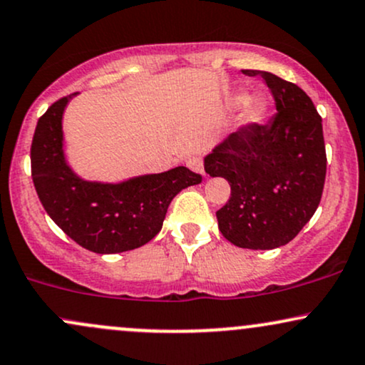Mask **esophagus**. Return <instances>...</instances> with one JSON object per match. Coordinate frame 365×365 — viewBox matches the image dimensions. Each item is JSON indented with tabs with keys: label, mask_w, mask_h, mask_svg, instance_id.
I'll return each mask as SVG.
<instances>
[{
	"label": "esophagus",
	"mask_w": 365,
	"mask_h": 365,
	"mask_svg": "<svg viewBox=\"0 0 365 365\" xmlns=\"http://www.w3.org/2000/svg\"><path fill=\"white\" fill-rule=\"evenodd\" d=\"M187 166H188V168H190L192 171H195V173L206 175V173H204V161H202V158H200V156H192V158H188Z\"/></svg>",
	"instance_id": "34e87169"
}]
</instances>
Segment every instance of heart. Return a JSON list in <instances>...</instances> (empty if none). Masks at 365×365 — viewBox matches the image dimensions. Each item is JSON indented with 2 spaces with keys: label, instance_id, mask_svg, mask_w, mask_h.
<instances>
[{
  "label": "heart",
  "instance_id": "1",
  "mask_svg": "<svg viewBox=\"0 0 365 365\" xmlns=\"http://www.w3.org/2000/svg\"><path fill=\"white\" fill-rule=\"evenodd\" d=\"M257 111H259V103L257 101H247V106H245L247 118H254V116L257 115Z\"/></svg>",
  "mask_w": 365,
  "mask_h": 365
}]
</instances>
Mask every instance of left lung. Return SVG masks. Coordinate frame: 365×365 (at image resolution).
Segmentation results:
<instances>
[{
    "label": "left lung",
    "mask_w": 365,
    "mask_h": 365,
    "mask_svg": "<svg viewBox=\"0 0 365 365\" xmlns=\"http://www.w3.org/2000/svg\"><path fill=\"white\" fill-rule=\"evenodd\" d=\"M242 72L262 78L276 113L264 125H242L204 159V170L232 187L216 211L226 240L242 249L269 250L299 235L319 206L324 135L319 113L299 86L269 72Z\"/></svg>",
    "instance_id": "8db88e82"
}]
</instances>
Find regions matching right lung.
<instances>
[{
  "instance_id": "right-lung-1",
  "label": "right lung",
  "mask_w": 365,
  "mask_h": 365,
  "mask_svg": "<svg viewBox=\"0 0 365 365\" xmlns=\"http://www.w3.org/2000/svg\"><path fill=\"white\" fill-rule=\"evenodd\" d=\"M72 96L53 103L37 121L31 145L37 197L54 223L91 252L118 254L142 247L161 232L173 197L202 182V177L185 166L118 185L75 177L61 149V116Z\"/></svg>"
}]
</instances>
